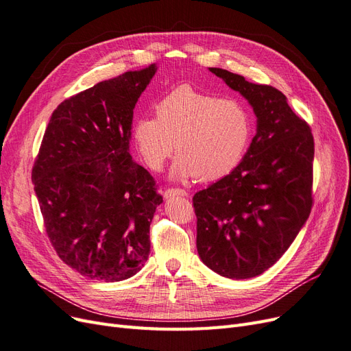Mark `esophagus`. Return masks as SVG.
<instances>
[{"mask_svg":"<svg viewBox=\"0 0 351 351\" xmlns=\"http://www.w3.org/2000/svg\"><path fill=\"white\" fill-rule=\"evenodd\" d=\"M175 195H180V197H186L188 192L182 188H167L165 191V197L166 198H171V197H175Z\"/></svg>","mask_w":351,"mask_h":351,"instance_id":"esophagus-1","label":"esophagus"}]
</instances>
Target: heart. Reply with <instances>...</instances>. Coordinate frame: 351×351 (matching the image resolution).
<instances>
[{
	"label": "heart",
	"mask_w": 351,
	"mask_h": 351,
	"mask_svg": "<svg viewBox=\"0 0 351 351\" xmlns=\"http://www.w3.org/2000/svg\"><path fill=\"white\" fill-rule=\"evenodd\" d=\"M132 140L147 167L163 169L175 152V178L216 180L241 163L252 137V117L243 104L201 93L182 84L156 105V118L132 123Z\"/></svg>",
	"instance_id": "heart-1"
}]
</instances>
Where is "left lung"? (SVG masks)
Instances as JSON below:
<instances>
[{
  "label": "left lung",
  "instance_id": "1",
  "mask_svg": "<svg viewBox=\"0 0 351 351\" xmlns=\"http://www.w3.org/2000/svg\"><path fill=\"white\" fill-rule=\"evenodd\" d=\"M247 99L256 134L233 171L192 198L197 250L228 278L263 274L282 256L308 220L313 197V135L280 90L210 69Z\"/></svg>",
  "mask_w": 351,
  "mask_h": 351
}]
</instances>
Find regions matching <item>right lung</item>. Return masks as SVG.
<instances>
[{"instance_id":"1","label":"right lung","mask_w":351,"mask_h":351,"mask_svg":"<svg viewBox=\"0 0 351 351\" xmlns=\"http://www.w3.org/2000/svg\"><path fill=\"white\" fill-rule=\"evenodd\" d=\"M156 65L100 82L53 110L32 169L47 234L62 261L93 280L144 267L163 197L132 160L134 108Z\"/></svg>"}]
</instances>
